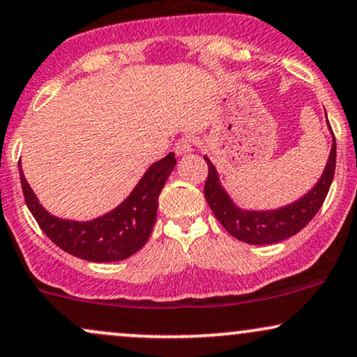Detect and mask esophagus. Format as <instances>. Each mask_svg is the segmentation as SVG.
Segmentation results:
<instances>
[{"label": "esophagus", "instance_id": "esophagus-1", "mask_svg": "<svg viewBox=\"0 0 357 357\" xmlns=\"http://www.w3.org/2000/svg\"><path fill=\"white\" fill-rule=\"evenodd\" d=\"M191 151H192V141L190 137H181V139L174 144V153L178 154V156H184V154Z\"/></svg>", "mask_w": 357, "mask_h": 357}]
</instances>
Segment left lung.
Returning <instances> with one entry per match:
<instances>
[{
  "instance_id": "1",
  "label": "left lung",
  "mask_w": 357,
  "mask_h": 357,
  "mask_svg": "<svg viewBox=\"0 0 357 357\" xmlns=\"http://www.w3.org/2000/svg\"><path fill=\"white\" fill-rule=\"evenodd\" d=\"M326 121H328V114H326ZM328 126L331 130L329 121ZM204 160L208 162L204 197L216 220L221 222L227 233L239 241L261 246V244L284 241L299 233L319 211L326 196H328L334 178V169H336V137L333 135V146H331L328 162H326L319 181L298 201L282 206V208L271 209V211H249V209L238 208L225 191V188L221 186L216 167L208 156H204Z\"/></svg>"
}]
</instances>
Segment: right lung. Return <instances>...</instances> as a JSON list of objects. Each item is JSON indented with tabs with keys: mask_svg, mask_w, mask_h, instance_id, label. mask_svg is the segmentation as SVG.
Returning a JSON list of instances; mask_svg holds the SVG:
<instances>
[{
	"mask_svg": "<svg viewBox=\"0 0 357 357\" xmlns=\"http://www.w3.org/2000/svg\"><path fill=\"white\" fill-rule=\"evenodd\" d=\"M174 166V153L153 162L121 204L91 221H71L50 214L24 178L21 162L20 178L28 209L56 246L84 261L113 263L132 256L148 241L156 222L158 197Z\"/></svg>",
	"mask_w": 357,
	"mask_h": 357,
	"instance_id": "add662e5",
	"label": "right lung"
}]
</instances>
